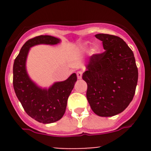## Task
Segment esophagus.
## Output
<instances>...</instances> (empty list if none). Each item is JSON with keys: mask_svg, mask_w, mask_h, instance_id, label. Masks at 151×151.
Returning a JSON list of instances; mask_svg holds the SVG:
<instances>
[{"mask_svg": "<svg viewBox=\"0 0 151 151\" xmlns=\"http://www.w3.org/2000/svg\"><path fill=\"white\" fill-rule=\"evenodd\" d=\"M77 76L78 79H81V77H82V72H81V71H78L77 72Z\"/></svg>", "mask_w": 151, "mask_h": 151, "instance_id": "obj_1", "label": "esophagus"}]
</instances>
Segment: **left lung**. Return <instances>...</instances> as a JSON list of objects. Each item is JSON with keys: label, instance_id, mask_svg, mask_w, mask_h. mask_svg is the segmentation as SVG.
<instances>
[{"label": "left lung", "instance_id": "obj_1", "mask_svg": "<svg viewBox=\"0 0 151 151\" xmlns=\"http://www.w3.org/2000/svg\"><path fill=\"white\" fill-rule=\"evenodd\" d=\"M102 41L103 53L91 56L82 79L87 84L86 98L99 116L124 111L132 101L138 72L134 55L121 38L108 34L95 35Z\"/></svg>", "mask_w": 151, "mask_h": 151}]
</instances>
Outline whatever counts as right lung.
Returning a JSON list of instances; mask_svg holds the SVG:
<instances>
[{
    "label": "right lung",
    "instance_id": "right-lung-1",
    "mask_svg": "<svg viewBox=\"0 0 151 151\" xmlns=\"http://www.w3.org/2000/svg\"><path fill=\"white\" fill-rule=\"evenodd\" d=\"M60 41L50 35L30 39L22 47L13 64V83L15 94L27 115L42 124L56 122L63 116L67 99L77 81V74L73 73L65 81L54 83L49 89H42L29 77L26 60L32 47L40 44L53 45Z\"/></svg>",
    "mask_w": 151,
    "mask_h": 151
}]
</instances>
